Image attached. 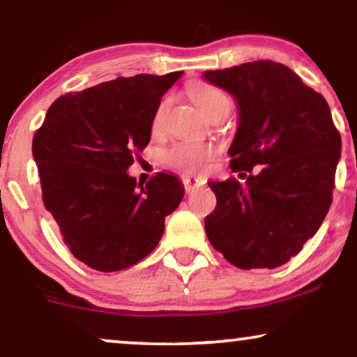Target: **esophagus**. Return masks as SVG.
<instances>
[{
    "label": "esophagus",
    "instance_id": "obj_1",
    "mask_svg": "<svg viewBox=\"0 0 357 357\" xmlns=\"http://www.w3.org/2000/svg\"><path fill=\"white\" fill-rule=\"evenodd\" d=\"M182 182L185 190H187V193H190L193 192V190L203 187V185L206 183V180L202 177H190V175H185V177H182Z\"/></svg>",
    "mask_w": 357,
    "mask_h": 357
}]
</instances>
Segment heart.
Segmentation results:
<instances>
[{"instance_id": "1", "label": "heart", "mask_w": 357, "mask_h": 357, "mask_svg": "<svg viewBox=\"0 0 357 357\" xmlns=\"http://www.w3.org/2000/svg\"><path fill=\"white\" fill-rule=\"evenodd\" d=\"M188 91L204 115H209L213 110L218 109H231L229 96L224 91L218 89V87L204 84V82H193ZM167 105V99H164L159 104L154 114V126L160 125ZM214 154H216V148L209 143H203V141H178L165 153L164 159L165 162L175 169L195 174L206 167V164L211 160Z\"/></svg>"}]
</instances>
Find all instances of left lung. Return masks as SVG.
Instances as JSON below:
<instances>
[{
    "label": "left lung",
    "instance_id": "1",
    "mask_svg": "<svg viewBox=\"0 0 357 357\" xmlns=\"http://www.w3.org/2000/svg\"><path fill=\"white\" fill-rule=\"evenodd\" d=\"M203 79L237 104L227 154L242 178L208 182L218 204L204 219L206 236L242 270L284 265L330 209L341 158L330 107L291 68L270 60L204 71Z\"/></svg>",
    "mask_w": 357,
    "mask_h": 357
}]
</instances>
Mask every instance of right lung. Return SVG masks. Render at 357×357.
I'll return each instance as SVG.
<instances>
[{"mask_svg": "<svg viewBox=\"0 0 357 357\" xmlns=\"http://www.w3.org/2000/svg\"><path fill=\"white\" fill-rule=\"evenodd\" d=\"M182 75L116 77L58 97L33 136L43 204L73 255L97 271L148 257L182 202L175 175L159 172L143 187L128 174L149 144L160 99Z\"/></svg>", "mask_w": 357, "mask_h": 357, "instance_id": "obj_1", "label": "right lung"}]
</instances>
